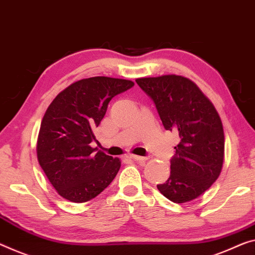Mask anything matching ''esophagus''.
I'll list each match as a JSON object with an SVG mask.
<instances>
[{
    "instance_id": "esophagus-1",
    "label": "esophagus",
    "mask_w": 255,
    "mask_h": 255,
    "mask_svg": "<svg viewBox=\"0 0 255 255\" xmlns=\"http://www.w3.org/2000/svg\"><path fill=\"white\" fill-rule=\"evenodd\" d=\"M128 157L133 160H136V162H144L147 160L148 157L147 156H136V155H128Z\"/></svg>"
}]
</instances>
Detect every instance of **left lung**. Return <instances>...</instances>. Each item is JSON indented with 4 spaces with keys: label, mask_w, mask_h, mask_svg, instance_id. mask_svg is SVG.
<instances>
[{
    "label": "left lung",
    "mask_w": 255,
    "mask_h": 255,
    "mask_svg": "<svg viewBox=\"0 0 255 255\" xmlns=\"http://www.w3.org/2000/svg\"><path fill=\"white\" fill-rule=\"evenodd\" d=\"M150 97L165 130L179 133L171 174L158 190L174 203L204 194L221 173L225 134L217 109L189 78L179 75L136 78Z\"/></svg>",
    "instance_id": "obj_1"
}]
</instances>
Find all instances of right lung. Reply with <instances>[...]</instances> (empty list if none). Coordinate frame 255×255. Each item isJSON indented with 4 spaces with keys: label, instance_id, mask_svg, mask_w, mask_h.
Listing matches in <instances>:
<instances>
[{
    "label": "right lung",
    "instance_id": "add662e5",
    "mask_svg": "<svg viewBox=\"0 0 255 255\" xmlns=\"http://www.w3.org/2000/svg\"><path fill=\"white\" fill-rule=\"evenodd\" d=\"M134 83L122 78H83L54 98L43 116L37 159L51 185L74 203L95 198L116 177L120 158L91 147L98 128L115 96Z\"/></svg>",
    "mask_w": 255,
    "mask_h": 255
}]
</instances>
